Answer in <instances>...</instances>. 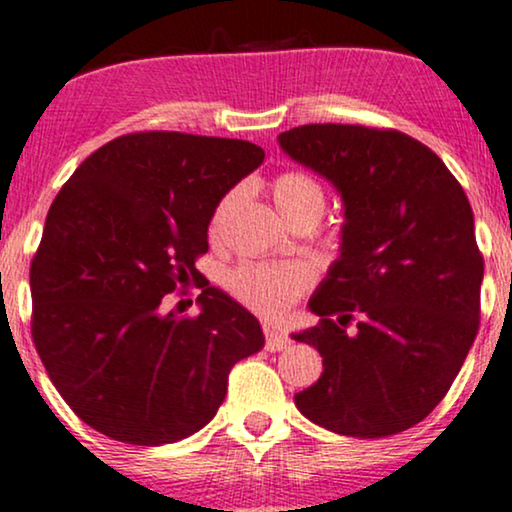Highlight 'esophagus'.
Segmentation results:
<instances>
[{
	"mask_svg": "<svg viewBox=\"0 0 512 512\" xmlns=\"http://www.w3.org/2000/svg\"><path fill=\"white\" fill-rule=\"evenodd\" d=\"M263 334H265V348H268L270 353H280V350H284L291 343V338L284 334V331H280L277 327H270V324H265Z\"/></svg>",
	"mask_w": 512,
	"mask_h": 512,
	"instance_id": "obj_1",
	"label": "esophagus"
}]
</instances>
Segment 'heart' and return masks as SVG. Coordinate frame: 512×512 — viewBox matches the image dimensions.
I'll use <instances>...</instances> for the list:
<instances>
[{
	"label": "heart",
	"mask_w": 512,
	"mask_h": 512,
	"mask_svg": "<svg viewBox=\"0 0 512 512\" xmlns=\"http://www.w3.org/2000/svg\"><path fill=\"white\" fill-rule=\"evenodd\" d=\"M272 195L289 223L308 216H322L327 207V192L315 176L305 171H282L272 181ZM242 197V188L230 190L214 211L211 218V235H218L225 218ZM313 284V272L303 263H242L230 270L225 287L232 296L258 315H282L291 303L303 296V291Z\"/></svg>",
	"instance_id": "1"
}]
</instances>
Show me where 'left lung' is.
Segmentation results:
<instances>
[{
  "label": "left lung",
  "mask_w": 512,
  "mask_h": 512,
  "mask_svg": "<svg viewBox=\"0 0 512 512\" xmlns=\"http://www.w3.org/2000/svg\"><path fill=\"white\" fill-rule=\"evenodd\" d=\"M277 141L345 204L341 256L308 303L320 322L294 334L324 364L296 407L338 435L402 433L442 402L480 329L484 258L466 192L395 129L303 124Z\"/></svg>",
  "instance_id": "obj_1"
}]
</instances>
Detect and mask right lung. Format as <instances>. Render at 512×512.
<instances>
[{"label":"right lung","mask_w":512,"mask_h":512,"mask_svg":"<svg viewBox=\"0 0 512 512\" xmlns=\"http://www.w3.org/2000/svg\"><path fill=\"white\" fill-rule=\"evenodd\" d=\"M249 141L136 131L79 164L53 199L30 263L32 341L86 426L141 447L197 433L258 353L261 324L195 261L225 192L261 167ZM202 281L195 318L161 313Z\"/></svg>","instance_id":"1"}]
</instances>
